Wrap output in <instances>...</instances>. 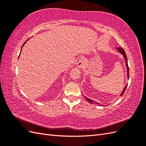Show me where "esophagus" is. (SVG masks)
<instances>
[{"label":"esophagus","mask_w":146,"mask_h":146,"mask_svg":"<svg viewBox=\"0 0 146 146\" xmlns=\"http://www.w3.org/2000/svg\"><path fill=\"white\" fill-rule=\"evenodd\" d=\"M77 67L79 68H82L84 65H85V61H84V59L83 58H81L78 60V61H77Z\"/></svg>","instance_id":"obj_1"}]
</instances>
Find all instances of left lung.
<instances>
[{
  "label": "left lung",
  "instance_id": "left-lung-1",
  "mask_svg": "<svg viewBox=\"0 0 146 146\" xmlns=\"http://www.w3.org/2000/svg\"><path fill=\"white\" fill-rule=\"evenodd\" d=\"M117 50L121 53V54L123 55V56H124L125 61V64H126V66H127V76H128V78H129V66H128L127 58V55H126V54H125V52L124 50H123V48H121V47H119V48H117ZM127 87V85H126V86H125V88H124V89H123V90L122 92L121 93V96H123V94H124V92H125V90H126ZM85 98L86 99V100H87L88 102H90L91 104H94V102L92 101V100H91V99H88V98H86V97H85ZM96 104H97V102H96Z\"/></svg>",
  "mask_w": 146,
  "mask_h": 146
}]
</instances>
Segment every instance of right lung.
<instances>
[{"label": "right lung", "instance_id": "right-lung-1", "mask_svg": "<svg viewBox=\"0 0 146 146\" xmlns=\"http://www.w3.org/2000/svg\"><path fill=\"white\" fill-rule=\"evenodd\" d=\"M25 42H24V44H23V46H24V44H25ZM23 46H22V47H23Z\"/></svg>", "mask_w": 146, "mask_h": 146}]
</instances>
